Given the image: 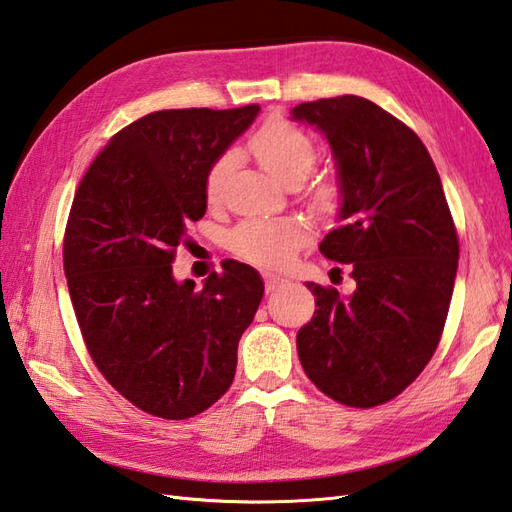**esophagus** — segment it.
<instances>
[{"label":"esophagus","instance_id":"34e87169","mask_svg":"<svg viewBox=\"0 0 512 512\" xmlns=\"http://www.w3.org/2000/svg\"><path fill=\"white\" fill-rule=\"evenodd\" d=\"M264 281H266V292H275V290L284 288L288 284L284 277L273 275V273H264Z\"/></svg>","mask_w":512,"mask_h":512}]
</instances>
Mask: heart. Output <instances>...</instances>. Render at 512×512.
Here are the masks:
<instances>
[{"mask_svg":"<svg viewBox=\"0 0 512 512\" xmlns=\"http://www.w3.org/2000/svg\"><path fill=\"white\" fill-rule=\"evenodd\" d=\"M250 151L270 176L286 184L301 182L317 160L314 140L301 127L281 121V118H273L257 129L250 138ZM231 167V151L211 162L204 176L206 200L217 202L222 198ZM336 195H339V189L332 180L314 182L310 189L312 202L321 209H330L336 202ZM306 242L308 228L299 220H246L228 237V246L233 253L257 266H284Z\"/></svg>","mask_w":512,"mask_h":512,"instance_id":"b5f03b06","label":"heart"}]
</instances>
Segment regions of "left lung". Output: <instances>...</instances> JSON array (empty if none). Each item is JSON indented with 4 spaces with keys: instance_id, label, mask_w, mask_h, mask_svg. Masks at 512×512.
I'll return each mask as SVG.
<instances>
[{
    "instance_id": "obj_1",
    "label": "left lung",
    "mask_w": 512,
    "mask_h": 512,
    "mask_svg": "<svg viewBox=\"0 0 512 512\" xmlns=\"http://www.w3.org/2000/svg\"><path fill=\"white\" fill-rule=\"evenodd\" d=\"M290 114L330 143L341 226L319 250L356 281L347 297L308 281L317 310L297 334L299 361L341 405H383L427 367L447 321L460 244L438 169L405 123L361 96Z\"/></svg>"
}]
</instances>
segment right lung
I'll list each match as a JSON object with an SVG mask.
<instances>
[{
    "label": "right lung",
    "mask_w": 512,
    "mask_h": 512,
    "mask_svg": "<svg viewBox=\"0 0 512 512\" xmlns=\"http://www.w3.org/2000/svg\"><path fill=\"white\" fill-rule=\"evenodd\" d=\"M259 105L162 110L110 138L74 195L63 270L94 365L151 416L193 418L231 387L264 281L226 259L202 290L176 281V248L206 213L204 176Z\"/></svg>",
    "instance_id": "right-lung-1"
}]
</instances>
